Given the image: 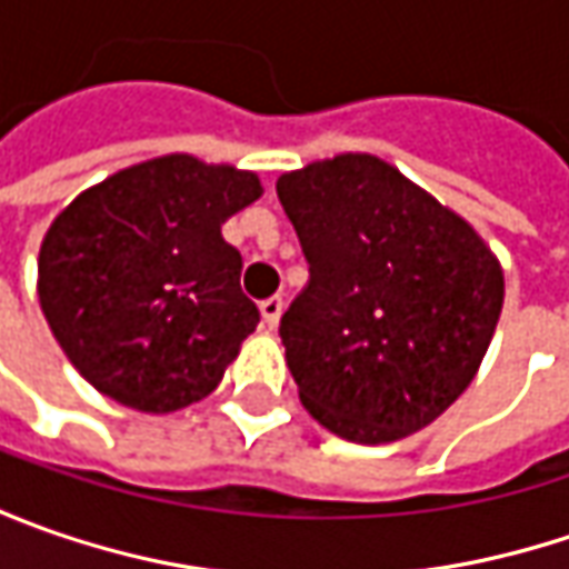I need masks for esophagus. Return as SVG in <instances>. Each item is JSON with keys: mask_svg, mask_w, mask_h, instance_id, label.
I'll use <instances>...</instances> for the list:
<instances>
[{"mask_svg": "<svg viewBox=\"0 0 569 569\" xmlns=\"http://www.w3.org/2000/svg\"><path fill=\"white\" fill-rule=\"evenodd\" d=\"M281 310H284V300L274 295V297H266L262 303H259V313H262V322L274 329L278 326V319H281Z\"/></svg>", "mask_w": 569, "mask_h": 569, "instance_id": "obj_1", "label": "esophagus"}]
</instances>
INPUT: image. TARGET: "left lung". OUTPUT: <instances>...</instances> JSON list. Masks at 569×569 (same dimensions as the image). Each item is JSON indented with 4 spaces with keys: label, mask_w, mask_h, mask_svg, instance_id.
<instances>
[{
    "label": "left lung",
    "mask_w": 569,
    "mask_h": 569,
    "mask_svg": "<svg viewBox=\"0 0 569 569\" xmlns=\"http://www.w3.org/2000/svg\"><path fill=\"white\" fill-rule=\"evenodd\" d=\"M274 189L310 266L278 326L303 408L363 447L440 418L500 319L493 252L373 154L281 173Z\"/></svg>",
    "instance_id": "1"
}]
</instances>
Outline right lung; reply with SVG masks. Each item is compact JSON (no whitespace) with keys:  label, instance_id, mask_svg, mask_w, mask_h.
Listing matches in <instances>:
<instances>
[{"label":"right lung","instance_id":"right-lung-1","mask_svg":"<svg viewBox=\"0 0 569 569\" xmlns=\"http://www.w3.org/2000/svg\"><path fill=\"white\" fill-rule=\"evenodd\" d=\"M259 196L250 170L167 154L107 177L50 224L40 307L98 392L167 415L221 382L259 322L221 224Z\"/></svg>","mask_w":569,"mask_h":569}]
</instances>
